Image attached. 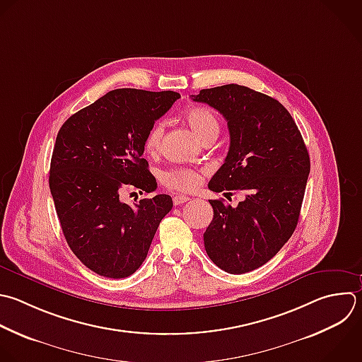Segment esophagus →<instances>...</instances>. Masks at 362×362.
Listing matches in <instances>:
<instances>
[{"label":"esophagus","instance_id":"1","mask_svg":"<svg viewBox=\"0 0 362 362\" xmlns=\"http://www.w3.org/2000/svg\"><path fill=\"white\" fill-rule=\"evenodd\" d=\"M188 201H189V197H185V195H175V197L173 198L174 205H181V204L188 202Z\"/></svg>","mask_w":362,"mask_h":362}]
</instances>
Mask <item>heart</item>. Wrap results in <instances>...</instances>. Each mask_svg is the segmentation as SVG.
I'll return each mask as SVG.
<instances>
[{"instance_id":"b5f03b06","label":"heart","mask_w":362,"mask_h":362,"mask_svg":"<svg viewBox=\"0 0 362 362\" xmlns=\"http://www.w3.org/2000/svg\"><path fill=\"white\" fill-rule=\"evenodd\" d=\"M184 119L191 127V130L197 134L199 140H204L206 136L219 134V120L215 113L204 106L189 107L184 113ZM164 134V126L161 123H156L147 133L144 140V147L148 153H157L161 147V140ZM163 182L167 188L173 191L189 192L195 189L199 184V174L191 168H174L163 174Z\"/></svg>"}]
</instances>
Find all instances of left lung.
<instances>
[{"label":"left lung","mask_w":362,"mask_h":362,"mask_svg":"<svg viewBox=\"0 0 362 362\" xmlns=\"http://www.w3.org/2000/svg\"><path fill=\"white\" fill-rule=\"evenodd\" d=\"M192 99L216 109L230 136L209 189L245 194L235 208L209 199L214 219L204 233L205 250L222 270L242 274L269 262L293 235L310 157L290 113L267 95L232 83L202 89Z\"/></svg>","instance_id":"obj_1"}]
</instances>
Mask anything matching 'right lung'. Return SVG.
I'll return each mask as SVG.
<instances>
[{
	"instance_id": "right-lung-1",
	"label": "right lung",
	"mask_w": 362,
	"mask_h": 362,
	"mask_svg": "<svg viewBox=\"0 0 362 362\" xmlns=\"http://www.w3.org/2000/svg\"><path fill=\"white\" fill-rule=\"evenodd\" d=\"M180 93L116 89L71 116L61 127L51 160L49 188L65 239L95 273L122 279L144 262L170 195L140 199L134 208L120 192L156 189L144 140Z\"/></svg>"
}]
</instances>
